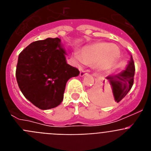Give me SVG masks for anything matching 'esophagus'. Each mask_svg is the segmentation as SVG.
Instances as JSON below:
<instances>
[{"instance_id": "1", "label": "esophagus", "mask_w": 151, "mask_h": 151, "mask_svg": "<svg viewBox=\"0 0 151 151\" xmlns=\"http://www.w3.org/2000/svg\"><path fill=\"white\" fill-rule=\"evenodd\" d=\"M86 73H87V72L86 71H85V70H82V69H81V70H80V76H85V74H86Z\"/></svg>"}]
</instances>
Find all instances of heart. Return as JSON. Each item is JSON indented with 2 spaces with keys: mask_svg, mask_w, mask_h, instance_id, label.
Instances as JSON below:
<instances>
[{
  "mask_svg": "<svg viewBox=\"0 0 151 151\" xmlns=\"http://www.w3.org/2000/svg\"><path fill=\"white\" fill-rule=\"evenodd\" d=\"M120 57V50L115 45L97 42L85 47L82 54L75 52L73 58L78 64L93 65L97 71L105 72L115 66Z\"/></svg>",
  "mask_w": 151,
  "mask_h": 151,
  "instance_id": "1",
  "label": "heart"
}]
</instances>
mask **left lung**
Wrapping results in <instances>:
<instances>
[{
  "label": "left lung",
  "instance_id": "obj_1",
  "mask_svg": "<svg viewBox=\"0 0 151 151\" xmlns=\"http://www.w3.org/2000/svg\"><path fill=\"white\" fill-rule=\"evenodd\" d=\"M134 71H135L134 63L132 57H131L130 61L125 70L118 75L106 77V79L110 82V85H111L114 100L117 103L119 102L122 98L125 97V96L129 93L132 87L133 83H134ZM94 96L96 97H97V96H100V97L104 96V88L102 89H98ZM100 99H101L100 101L103 104H109L110 102L104 98H100Z\"/></svg>",
  "mask_w": 151,
  "mask_h": 151
}]
</instances>
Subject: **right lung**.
I'll return each instance as SVG.
<instances>
[{
	"label": "right lung",
	"mask_w": 151,
	"mask_h": 151,
	"mask_svg": "<svg viewBox=\"0 0 151 151\" xmlns=\"http://www.w3.org/2000/svg\"><path fill=\"white\" fill-rule=\"evenodd\" d=\"M60 39L48 38L34 41L21 52L16 77L26 99L41 110L60 105L66 84L79 75L78 69L66 63Z\"/></svg>",
	"instance_id": "right-lung-1"
}]
</instances>
